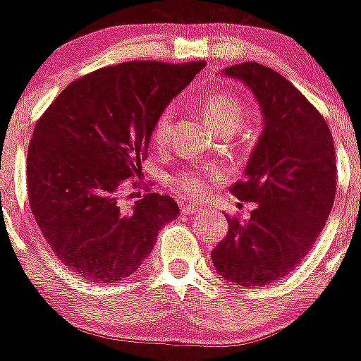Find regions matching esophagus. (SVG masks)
I'll return each mask as SVG.
<instances>
[{"mask_svg":"<svg viewBox=\"0 0 361 361\" xmlns=\"http://www.w3.org/2000/svg\"><path fill=\"white\" fill-rule=\"evenodd\" d=\"M181 210H183L185 214H196V212H201V207L200 204H194V203H181Z\"/></svg>","mask_w":361,"mask_h":361,"instance_id":"1","label":"esophagus"}]
</instances>
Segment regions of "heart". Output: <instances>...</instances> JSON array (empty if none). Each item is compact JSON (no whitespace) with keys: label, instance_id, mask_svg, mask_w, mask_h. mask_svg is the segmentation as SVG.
Masks as SVG:
<instances>
[{"label":"heart","instance_id":"b5f03b06","mask_svg":"<svg viewBox=\"0 0 361 361\" xmlns=\"http://www.w3.org/2000/svg\"><path fill=\"white\" fill-rule=\"evenodd\" d=\"M197 106L210 128L221 135L235 133L237 129L248 124L253 115L252 108L245 100L228 92L204 93L197 99ZM171 128H173V115H171V109L167 108L157 116L154 126H152L151 136L154 145L164 147L167 144ZM216 180H219L217 169H183V171H178L169 176V185L181 196L197 197L203 196L209 181Z\"/></svg>","mask_w":361,"mask_h":361}]
</instances>
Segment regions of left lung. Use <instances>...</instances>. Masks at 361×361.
<instances>
[{
	"label": "left lung",
	"mask_w": 361,
	"mask_h": 361,
	"mask_svg": "<svg viewBox=\"0 0 361 361\" xmlns=\"http://www.w3.org/2000/svg\"><path fill=\"white\" fill-rule=\"evenodd\" d=\"M223 75L252 90L264 129L245 178L232 187L253 201L250 219L230 217L212 250L219 277L259 288L293 271L322 232L336 194V154L324 116L288 79L259 63L233 64Z\"/></svg>",
	"instance_id": "8db88e82"
}]
</instances>
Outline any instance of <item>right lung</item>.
Instances as JSON below:
<instances>
[{"label": "right lung", "instance_id": "obj_1", "mask_svg": "<svg viewBox=\"0 0 361 361\" xmlns=\"http://www.w3.org/2000/svg\"><path fill=\"white\" fill-rule=\"evenodd\" d=\"M200 63L129 61L68 84L37 120L28 145V203L61 262L92 282L140 268L180 207L145 194L124 212L122 187L142 174L152 126L203 70ZM136 187V183H133Z\"/></svg>", "mask_w": 361, "mask_h": 361}]
</instances>
